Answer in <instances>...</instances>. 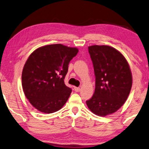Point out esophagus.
Returning <instances> with one entry per match:
<instances>
[{
  "mask_svg": "<svg viewBox=\"0 0 149 149\" xmlns=\"http://www.w3.org/2000/svg\"><path fill=\"white\" fill-rule=\"evenodd\" d=\"M74 91H76V92H79L80 91V87H76V86H75L74 87Z\"/></svg>",
  "mask_w": 149,
  "mask_h": 149,
  "instance_id": "1",
  "label": "esophagus"
}]
</instances>
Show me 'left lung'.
<instances>
[{
  "label": "left lung",
  "mask_w": 149,
  "mask_h": 149,
  "mask_svg": "<svg viewBox=\"0 0 149 149\" xmlns=\"http://www.w3.org/2000/svg\"><path fill=\"white\" fill-rule=\"evenodd\" d=\"M95 76L93 95L86 101L93 113L106 116L125 104L132 86V75L123 55L107 45L88 47Z\"/></svg>",
  "instance_id": "obj_1"
}]
</instances>
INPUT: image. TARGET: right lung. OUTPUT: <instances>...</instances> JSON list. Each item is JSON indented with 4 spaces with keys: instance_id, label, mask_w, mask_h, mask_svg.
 <instances>
[{
    "instance_id": "right-lung-1",
    "label": "right lung",
    "mask_w": 149,
    "mask_h": 149,
    "mask_svg": "<svg viewBox=\"0 0 149 149\" xmlns=\"http://www.w3.org/2000/svg\"><path fill=\"white\" fill-rule=\"evenodd\" d=\"M78 49L61 44L41 47L26 61L22 73L24 95L39 111L52 113L60 110L70 96L65 84L68 65Z\"/></svg>"
}]
</instances>
